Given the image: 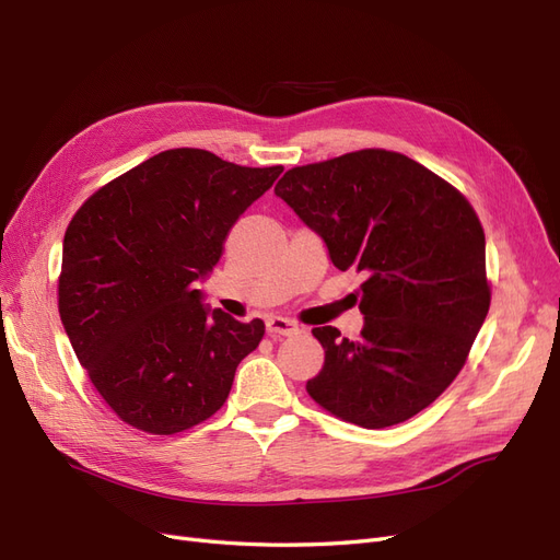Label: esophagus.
Segmentation results:
<instances>
[{
  "label": "esophagus",
  "mask_w": 560,
  "mask_h": 560,
  "mask_svg": "<svg viewBox=\"0 0 560 560\" xmlns=\"http://www.w3.org/2000/svg\"><path fill=\"white\" fill-rule=\"evenodd\" d=\"M266 329H268V334H273V336H292V334L299 331V327L294 325L292 319L280 317V315H270L266 319Z\"/></svg>",
  "instance_id": "obj_1"
}]
</instances>
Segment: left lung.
<instances>
[{"label":"left lung","instance_id":"8db88e82","mask_svg":"<svg viewBox=\"0 0 560 560\" xmlns=\"http://www.w3.org/2000/svg\"><path fill=\"white\" fill-rule=\"evenodd\" d=\"M276 196L325 241L338 270L364 276L358 341L313 329L325 366L308 395L366 430L428 409L460 374L490 306L486 235L467 198L385 149L292 167Z\"/></svg>","mask_w":560,"mask_h":560}]
</instances>
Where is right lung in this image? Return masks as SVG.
<instances>
[{
	"label": "right lung",
	"mask_w": 560,
	"mask_h": 560,
	"mask_svg": "<svg viewBox=\"0 0 560 560\" xmlns=\"http://www.w3.org/2000/svg\"><path fill=\"white\" fill-rule=\"evenodd\" d=\"M282 165L245 167L167 149L95 191L62 241L58 308L77 360L112 411L175 434L222 409L264 322L202 303L196 282Z\"/></svg>",
	"instance_id": "add662e5"
}]
</instances>
